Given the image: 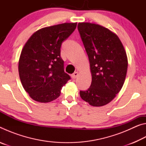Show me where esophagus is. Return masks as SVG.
Returning a JSON list of instances; mask_svg holds the SVG:
<instances>
[{"instance_id":"obj_1","label":"esophagus","mask_w":146,"mask_h":146,"mask_svg":"<svg viewBox=\"0 0 146 146\" xmlns=\"http://www.w3.org/2000/svg\"><path fill=\"white\" fill-rule=\"evenodd\" d=\"M78 75H79L78 72H77V71H76V72L73 73L72 75H71V77H72V78L75 79V78H76V77H77V76H78Z\"/></svg>"}]
</instances>
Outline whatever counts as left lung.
Instances as JSON below:
<instances>
[{
    "mask_svg": "<svg viewBox=\"0 0 146 146\" xmlns=\"http://www.w3.org/2000/svg\"><path fill=\"white\" fill-rule=\"evenodd\" d=\"M78 29L90 61L92 80L82 99L94 107L108 104L120 92L127 70L124 47L117 34L99 24L80 23Z\"/></svg>",
    "mask_w": 146,
    "mask_h": 146,
    "instance_id": "8db88e82",
    "label": "left lung"
}]
</instances>
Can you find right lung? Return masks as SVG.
Masks as SVG:
<instances>
[{"mask_svg": "<svg viewBox=\"0 0 146 146\" xmlns=\"http://www.w3.org/2000/svg\"><path fill=\"white\" fill-rule=\"evenodd\" d=\"M76 24L66 23L42 28L23 47L19 61V76L24 89L35 101L47 103L56 99L70 79L64 72L60 48Z\"/></svg>", "mask_w": 146, "mask_h": 146, "instance_id": "right-lung-1", "label": "right lung"}]
</instances>
